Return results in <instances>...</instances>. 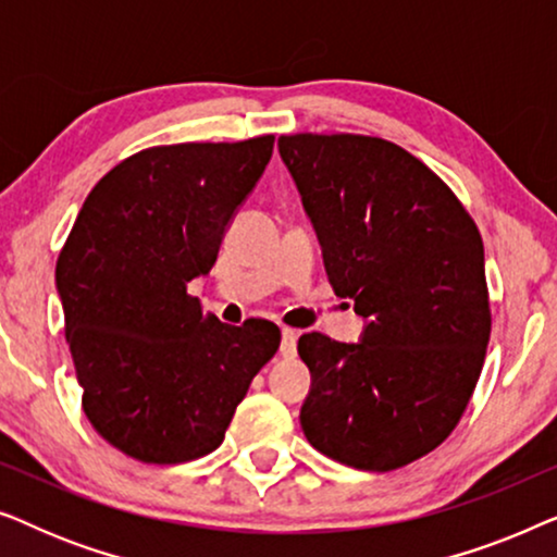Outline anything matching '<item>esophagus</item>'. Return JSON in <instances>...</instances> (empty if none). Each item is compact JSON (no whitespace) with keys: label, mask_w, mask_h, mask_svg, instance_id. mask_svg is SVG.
<instances>
[{"label":"esophagus","mask_w":557,"mask_h":557,"mask_svg":"<svg viewBox=\"0 0 557 557\" xmlns=\"http://www.w3.org/2000/svg\"><path fill=\"white\" fill-rule=\"evenodd\" d=\"M296 339H299V334H296L294 330L281 332V357H286V360H294V357H296Z\"/></svg>","instance_id":"esophagus-1"}]
</instances>
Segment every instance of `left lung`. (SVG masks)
<instances>
[{
    "mask_svg": "<svg viewBox=\"0 0 557 557\" xmlns=\"http://www.w3.org/2000/svg\"><path fill=\"white\" fill-rule=\"evenodd\" d=\"M342 299L364 319L360 342L309 332L301 406L317 451L393 471L444 444L482 372L492 332L484 246L441 177L398 144L360 134L278 136Z\"/></svg>",
    "mask_w": 557,
    "mask_h": 557,
    "instance_id": "obj_1",
    "label": "left lung"
}]
</instances>
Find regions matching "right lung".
<instances>
[{"label": "right lung", "instance_id": "add662e5", "mask_svg": "<svg viewBox=\"0 0 557 557\" xmlns=\"http://www.w3.org/2000/svg\"><path fill=\"white\" fill-rule=\"evenodd\" d=\"M271 154V134L144 149L90 189L60 250L55 286L83 413L136 461L215 451L281 345L273 322L225 324L187 294L215 265Z\"/></svg>", "mask_w": 557, "mask_h": 557}]
</instances>
